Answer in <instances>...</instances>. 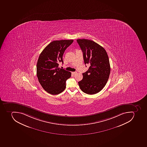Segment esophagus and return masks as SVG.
<instances>
[{
  "mask_svg": "<svg viewBox=\"0 0 147 147\" xmlns=\"http://www.w3.org/2000/svg\"><path fill=\"white\" fill-rule=\"evenodd\" d=\"M76 73H77L76 72H72V74H73V75H75V74H76Z\"/></svg>",
  "mask_w": 147,
  "mask_h": 147,
  "instance_id": "esophagus-1",
  "label": "esophagus"
}]
</instances>
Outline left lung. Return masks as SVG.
<instances>
[{"label": "left lung", "mask_w": 147, "mask_h": 147, "mask_svg": "<svg viewBox=\"0 0 147 147\" xmlns=\"http://www.w3.org/2000/svg\"><path fill=\"white\" fill-rule=\"evenodd\" d=\"M76 40L83 53L85 64L90 65L88 70L82 73L83 79L79 82V86L84 93L95 94L103 88L109 77L108 55L104 48L94 41L85 39Z\"/></svg>", "instance_id": "obj_1"}]
</instances>
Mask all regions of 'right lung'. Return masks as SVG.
Returning <instances> with one entry per match:
<instances>
[{"mask_svg": "<svg viewBox=\"0 0 147 147\" xmlns=\"http://www.w3.org/2000/svg\"><path fill=\"white\" fill-rule=\"evenodd\" d=\"M73 40H54L41 52L37 63V76L39 82L47 93L56 95L66 88V81L71 76V72L59 68L63 63V55Z\"/></svg>", "mask_w": 147, "mask_h": 147, "instance_id": "right-lung-1", "label": "right lung"}]
</instances>
